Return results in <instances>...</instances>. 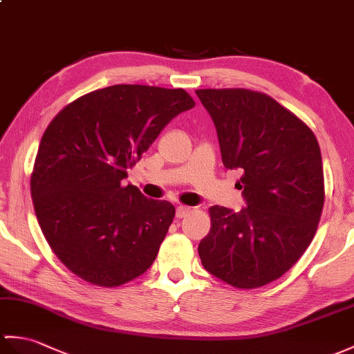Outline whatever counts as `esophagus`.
Wrapping results in <instances>:
<instances>
[{
  "instance_id": "obj_1",
  "label": "esophagus",
  "mask_w": 354,
  "mask_h": 354,
  "mask_svg": "<svg viewBox=\"0 0 354 354\" xmlns=\"http://www.w3.org/2000/svg\"><path fill=\"white\" fill-rule=\"evenodd\" d=\"M190 212H192L190 207H184V205H180V207L176 208V217L178 218H184V217H187L188 214H190Z\"/></svg>"
}]
</instances>
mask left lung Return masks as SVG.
Listing matches in <instances>:
<instances>
[{
    "label": "left lung",
    "instance_id": "8db88e82",
    "mask_svg": "<svg viewBox=\"0 0 354 354\" xmlns=\"http://www.w3.org/2000/svg\"><path fill=\"white\" fill-rule=\"evenodd\" d=\"M217 129L226 169H241L248 207L208 209L199 244L203 268L240 290L285 274L314 240L324 207V174L315 134L273 97L249 88H199Z\"/></svg>",
    "mask_w": 354,
    "mask_h": 354
}]
</instances>
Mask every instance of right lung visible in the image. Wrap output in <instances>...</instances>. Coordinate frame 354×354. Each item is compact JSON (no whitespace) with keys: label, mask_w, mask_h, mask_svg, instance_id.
<instances>
[{"label":"right lung","mask_w":354,"mask_h":354,"mask_svg":"<svg viewBox=\"0 0 354 354\" xmlns=\"http://www.w3.org/2000/svg\"><path fill=\"white\" fill-rule=\"evenodd\" d=\"M193 106L184 88L116 84L80 96L49 123L31 197L45 240L73 274L114 288L152 266L175 207L122 180L162 128Z\"/></svg>","instance_id":"right-lung-1"}]
</instances>
